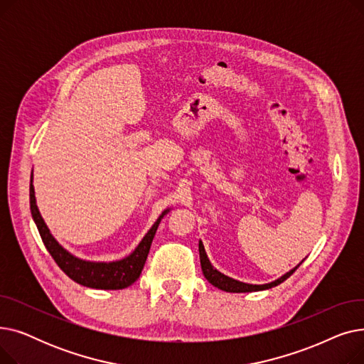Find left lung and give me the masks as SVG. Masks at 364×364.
<instances>
[{
  "mask_svg": "<svg viewBox=\"0 0 364 364\" xmlns=\"http://www.w3.org/2000/svg\"><path fill=\"white\" fill-rule=\"evenodd\" d=\"M199 257H200V265H202V273L205 276V279L214 284L215 288L221 289V291H225V292H257V291H265V289H270V288H274V286L280 284L282 282H284L286 279H288L291 274H294V272L298 269V267L301 265V262L295 267V269H292L291 272H288L286 274H283L282 277H279L277 280L274 282H270V283H265V284H250V283H243V282H239V280H235L232 277H228L223 273H220L217 269H214V265L211 264V261L208 259V255L205 252V247H203V243L202 240H199Z\"/></svg>",
  "mask_w": 364,
  "mask_h": 364,
  "instance_id": "left-lung-1",
  "label": "left lung"
}]
</instances>
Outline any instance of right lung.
I'll return each mask as SVG.
<instances>
[{
  "instance_id": "1",
  "label": "right lung",
  "mask_w": 364,
  "mask_h": 364,
  "mask_svg": "<svg viewBox=\"0 0 364 364\" xmlns=\"http://www.w3.org/2000/svg\"><path fill=\"white\" fill-rule=\"evenodd\" d=\"M29 202H31V214L38 227V232H40V236L47 247V251L50 252L55 264L63 270V273L69 276L73 282L87 286V288L109 289V291L125 289L140 277L150 251V245L153 242V237L156 235L158 225L164 218V215L169 213V209H165L162 215L156 220V223L151 225L150 230L141 239L139 246L128 257L119 261H112V262H92V261L76 258L75 255L68 252L65 247L59 245V242L53 237L40 211H38L36 200H35V190L32 184V176H31V186H29Z\"/></svg>"
}]
</instances>
